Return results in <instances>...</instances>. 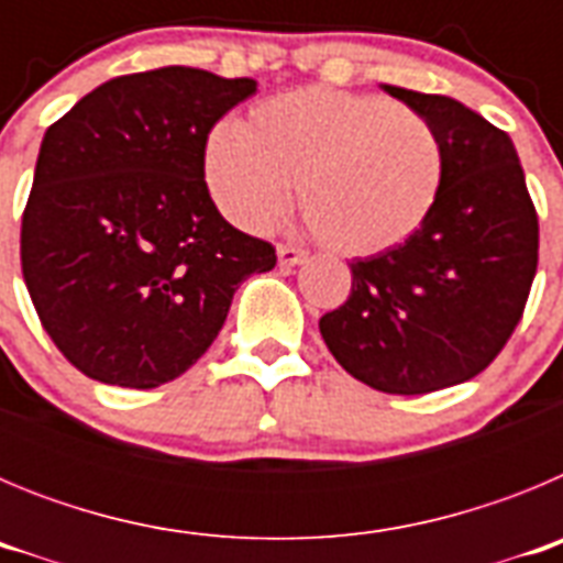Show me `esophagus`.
I'll use <instances>...</instances> for the list:
<instances>
[{"label": "esophagus", "instance_id": "esophagus-1", "mask_svg": "<svg viewBox=\"0 0 563 563\" xmlns=\"http://www.w3.org/2000/svg\"><path fill=\"white\" fill-rule=\"evenodd\" d=\"M278 267H296L307 258V253L296 245H278Z\"/></svg>", "mask_w": 563, "mask_h": 563}]
</instances>
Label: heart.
<instances>
[{"label": "heart", "mask_w": 563, "mask_h": 563, "mask_svg": "<svg viewBox=\"0 0 563 563\" xmlns=\"http://www.w3.org/2000/svg\"><path fill=\"white\" fill-rule=\"evenodd\" d=\"M202 180L231 225L265 233L290 188L324 245L375 256L415 236L440 202L445 143L429 118L391 98L332 87L256 103L242 129H211Z\"/></svg>", "instance_id": "b5f03b06"}]
</instances>
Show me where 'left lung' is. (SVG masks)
Wrapping results in <instances>:
<instances>
[{"label": "left lung", "instance_id": "obj_1", "mask_svg": "<svg viewBox=\"0 0 563 563\" xmlns=\"http://www.w3.org/2000/svg\"><path fill=\"white\" fill-rule=\"evenodd\" d=\"M383 89L434 123L445 183L415 236L352 262L350 298L318 327L355 380L426 395L479 375L514 335L539 265V217L507 132L449 96Z\"/></svg>", "mask_w": 563, "mask_h": 563}]
</instances>
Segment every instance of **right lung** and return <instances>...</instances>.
I'll list each match as a JSON object with an SVG mask.
<instances>
[{
  "mask_svg": "<svg viewBox=\"0 0 563 563\" xmlns=\"http://www.w3.org/2000/svg\"><path fill=\"white\" fill-rule=\"evenodd\" d=\"M253 78L161 67L112 78L44 132L22 213V276L78 372L154 389L200 361L271 242L225 222L202 146Z\"/></svg>",
  "mask_w": 563,
  "mask_h": 563,
  "instance_id": "1",
  "label": "right lung"
}]
</instances>
